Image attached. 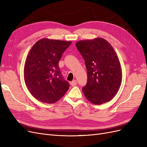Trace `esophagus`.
I'll list each match as a JSON object with an SVG mask.
<instances>
[{"label":"esophagus","mask_w":147,"mask_h":147,"mask_svg":"<svg viewBox=\"0 0 147 147\" xmlns=\"http://www.w3.org/2000/svg\"><path fill=\"white\" fill-rule=\"evenodd\" d=\"M70 84H71V86H76L77 84V82L76 80H73L72 82L70 83Z\"/></svg>","instance_id":"34e87169"}]
</instances>
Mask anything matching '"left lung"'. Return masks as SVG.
I'll return each mask as SVG.
<instances>
[{
	"mask_svg": "<svg viewBox=\"0 0 147 147\" xmlns=\"http://www.w3.org/2000/svg\"><path fill=\"white\" fill-rule=\"evenodd\" d=\"M76 47L87 70V83L82 88L84 96L96 105L110 101L122 80L121 65L113 47L101 38L79 41Z\"/></svg>",
	"mask_w": 147,
	"mask_h": 147,
	"instance_id": "8db88e82",
	"label": "left lung"
}]
</instances>
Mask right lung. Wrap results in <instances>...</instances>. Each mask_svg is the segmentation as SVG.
I'll list each match as a JSON object with an SVG mask.
<instances>
[{"mask_svg":"<svg viewBox=\"0 0 147 147\" xmlns=\"http://www.w3.org/2000/svg\"><path fill=\"white\" fill-rule=\"evenodd\" d=\"M71 42L44 38L35 43L26 59L24 77L35 98L44 103L59 100L70 87L59 67V61Z\"/></svg>","mask_w":147,"mask_h":147,"instance_id":"add662e5","label":"right lung"}]
</instances>
